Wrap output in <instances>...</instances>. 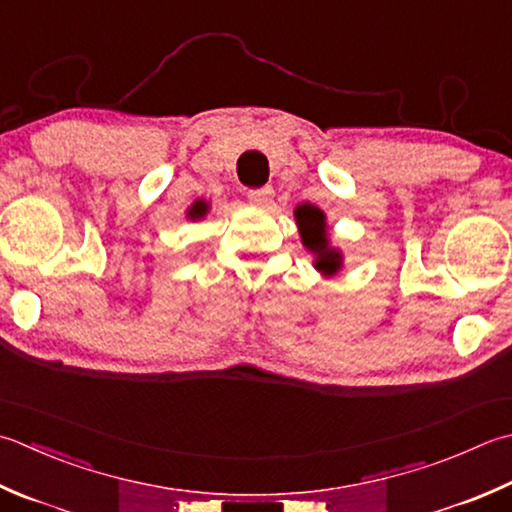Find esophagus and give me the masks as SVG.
<instances>
[{
    "label": "esophagus",
    "mask_w": 512,
    "mask_h": 512,
    "mask_svg": "<svg viewBox=\"0 0 512 512\" xmlns=\"http://www.w3.org/2000/svg\"><path fill=\"white\" fill-rule=\"evenodd\" d=\"M273 197H275V190L270 188V186L250 190V193H248L250 204H255V206H259V208H266L270 202H273Z\"/></svg>",
    "instance_id": "obj_1"
}]
</instances>
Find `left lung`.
<instances>
[{
  "mask_svg": "<svg viewBox=\"0 0 512 512\" xmlns=\"http://www.w3.org/2000/svg\"><path fill=\"white\" fill-rule=\"evenodd\" d=\"M295 222L299 228L302 244L313 255V266L324 277H335L344 268L342 250L330 244L326 213L313 204H299L295 208Z\"/></svg>",
  "mask_w": 512,
  "mask_h": 512,
  "instance_id": "obj_1",
  "label": "left lung"
}]
</instances>
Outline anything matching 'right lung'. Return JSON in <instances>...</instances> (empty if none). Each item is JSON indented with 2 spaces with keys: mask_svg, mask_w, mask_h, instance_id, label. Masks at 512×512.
<instances>
[{
  "mask_svg": "<svg viewBox=\"0 0 512 512\" xmlns=\"http://www.w3.org/2000/svg\"><path fill=\"white\" fill-rule=\"evenodd\" d=\"M208 210H210V204L204 202V199H197V202L186 210V217L195 222V219H204L208 215Z\"/></svg>",
  "mask_w": 512,
  "mask_h": 512,
  "instance_id": "1",
  "label": "right lung"
}]
</instances>
